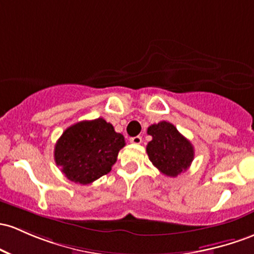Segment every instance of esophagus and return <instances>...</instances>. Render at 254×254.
<instances>
[{
	"mask_svg": "<svg viewBox=\"0 0 254 254\" xmlns=\"http://www.w3.org/2000/svg\"><path fill=\"white\" fill-rule=\"evenodd\" d=\"M130 142L133 144H140L142 142V137L141 136H135V137H131L130 138Z\"/></svg>",
	"mask_w": 254,
	"mask_h": 254,
	"instance_id": "1",
	"label": "esophagus"
}]
</instances>
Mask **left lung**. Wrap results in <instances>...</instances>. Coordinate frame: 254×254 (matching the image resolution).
Listing matches in <instances>:
<instances>
[{
	"instance_id": "8db88e82",
	"label": "left lung",
	"mask_w": 254,
	"mask_h": 254,
	"mask_svg": "<svg viewBox=\"0 0 254 254\" xmlns=\"http://www.w3.org/2000/svg\"><path fill=\"white\" fill-rule=\"evenodd\" d=\"M152 141L147 144V154L153 165L161 174L177 177L190 166L194 159V147L174 124L160 122L147 130Z\"/></svg>"
}]
</instances>
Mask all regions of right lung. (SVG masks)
<instances>
[{
  "label": "right lung",
  "instance_id": "1",
  "mask_svg": "<svg viewBox=\"0 0 254 254\" xmlns=\"http://www.w3.org/2000/svg\"><path fill=\"white\" fill-rule=\"evenodd\" d=\"M124 136L104 118L83 121L67 127L55 144L54 159L69 181L89 185L112 170Z\"/></svg>",
  "mask_w": 254,
  "mask_h": 254
}]
</instances>
